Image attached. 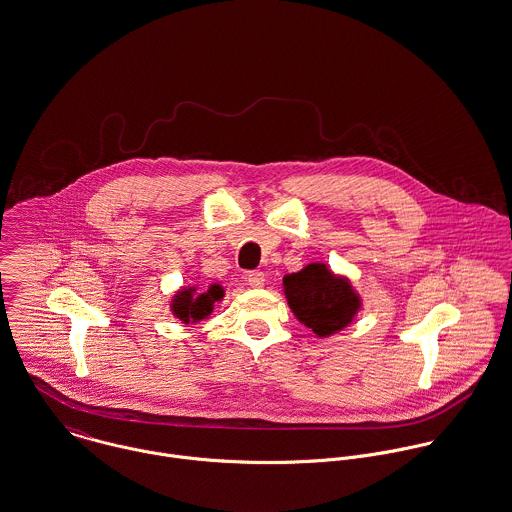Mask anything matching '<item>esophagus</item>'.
Masks as SVG:
<instances>
[{"label":"esophagus","mask_w":512,"mask_h":512,"mask_svg":"<svg viewBox=\"0 0 512 512\" xmlns=\"http://www.w3.org/2000/svg\"><path fill=\"white\" fill-rule=\"evenodd\" d=\"M247 283H249V286H253V288H261V286L265 284V273H261V271H251V273L247 275Z\"/></svg>","instance_id":"esophagus-1"}]
</instances>
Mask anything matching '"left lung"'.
<instances>
[{
    "label": "left lung",
    "instance_id": "8db88e82",
    "mask_svg": "<svg viewBox=\"0 0 512 512\" xmlns=\"http://www.w3.org/2000/svg\"><path fill=\"white\" fill-rule=\"evenodd\" d=\"M283 288L296 320L318 338H330L347 328L363 306L349 279L336 275L326 263H310L284 275Z\"/></svg>",
    "mask_w": 512,
    "mask_h": 512
}]
</instances>
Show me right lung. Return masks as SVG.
Masks as SVG:
<instances>
[{
  "mask_svg": "<svg viewBox=\"0 0 512 512\" xmlns=\"http://www.w3.org/2000/svg\"><path fill=\"white\" fill-rule=\"evenodd\" d=\"M224 286L212 283L208 288L200 286H182L171 298V312L182 324H198L206 320L212 312L216 302L224 300Z\"/></svg>",
  "mask_w": 512,
  "mask_h": 512,
  "instance_id": "add662e5",
  "label": "right lung"
}]
</instances>
